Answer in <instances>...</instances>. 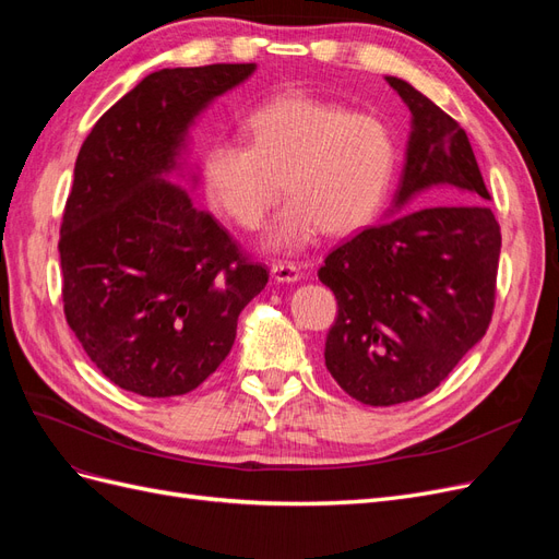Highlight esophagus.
Segmentation results:
<instances>
[{
  "instance_id": "obj_1",
  "label": "esophagus",
  "mask_w": 559,
  "mask_h": 559,
  "mask_svg": "<svg viewBox=\"0 0 559 559\" xmlns=\"http://www.w3.org/2000/svg\"><path fill=\"white\" fill-rule=\"evenodd\" d=\"M270 273H273L275 282H298L300 280V267L296 263H282V261H275L273 265H270Z\"/></svg>"
}]
</instances>
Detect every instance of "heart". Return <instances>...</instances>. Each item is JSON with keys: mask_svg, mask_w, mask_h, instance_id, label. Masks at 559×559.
I'll return each mask as SVG.
<instances>
[{"mask_svg": "<svg viewBox=\"0 0 559 559\" xmlns=\"http://www.w3.org/2000/svg\"><path fill=\"white\" fill-rule=\"evenodd\" d=\"M245 132L249 144L218 140L202 158L205 193L235 226L257 230L284 189L294 198L270 230V245L284 251L310 245L321 228L359 230L380 212L396 144L376 114L284 95L251 111Z\"/></svg>", "mask_w": 559, "mask_h": 559, "instance_id": "obj_1", "label": "heart"}]
</instances>
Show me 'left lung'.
I'll use <instances>...</instances> for the list:
<instances>
[{"label":"left lung","mask_w":559,"mask_h":559,"mask_svg":"<svg viewBox=\"0 0 559 559\" xmlns=\"http://www.w3.org/2000/svg\"><path fill=\"white\" fill-rule=\"evenodd\" d=\"M386 81L413 114L396 189L405 214L337 245L317 273L337 300L326 368L366 405L421 399L450 376L492 321L501 251L462 126L411 83Z\"/></svg>","instance_id":"1"}]
</instances>
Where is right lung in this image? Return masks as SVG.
<instances>
[{
    "label": "right lung",
    "mask_w": 559,
    "mask_h": 559,
    "mask_svg": "<svg viewBox=\"0 0 559 559\" xmlns=\"http://www.w3.org/2000/svg\"><path fill=\"white\" fill-rule=\"evenodd\" d=\"M253 70L148 74L76 156L58 242L64 317L99 373L126 392H193L228 357L240 312L267 284V267L163 179L193 118Z\"/></svg>",
    "instance_id": "1"
}]
</instances>
